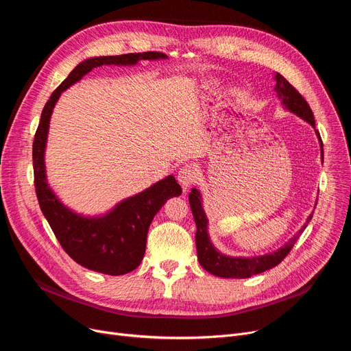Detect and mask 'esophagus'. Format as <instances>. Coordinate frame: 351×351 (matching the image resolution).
<instances>
[{
	"mask_svg": "<svg viewBox=\"0 0 351 351\" xmlns=\"http://www.w3.org/2000/svg\"><path fill=\"white\" fill-rule=\"evenodd\" d=\"M197 176H199V171L195 165L182 166L179 173H178V180L182 185L183 191H188L192 183H195L197 180Z\"/></svg>",
	"mask_w": 351,
	"mask_h": 351,
	"instance_id": "34e87169",
	"label": "esophagus"
}]
</instances>
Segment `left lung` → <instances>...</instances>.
I'll return each instance as SVG.
<instances>
[{
    "label": "left lung",
    "mask_w": 351,
    "mask_h": 351,
    "mask_svg": "<svg viewBox=\"0 0 351 351\" xmlns=\"http://www.w3.org/2000/svg\"><path fill=\"white\" fill-rule=\"evenodd\" d=\"M274 78H276V92H278L279 98L283 101V105L289 110H291L293 114H296L300 118H303L304 121H307L313 128H316L315 117H313L311 109H310L308 104L306 102V99L302 97L300 92L294 88L283 75H280L279 72H276ZM316 134L319 136L322 154H323V141L320 138L319 131H316ZM189 205H191L195 223H196L195 241H196L199 263L209 273L219 276V278H225V279L252 278L253 274L263 273L274 266H278L279 263H282V261L293 249L294 243L298 242V239L300 237V234L303 233V230L306 229L307 223L310 222V219L313 216V215L308 216L306 225L278 252H273L270 254H265V256H259V257H230V256L220 254L210 243L209 236H208V219L205 216L204 208H202L200 195L195 188L189 193Z\"/></svg>",
    "instance_id": "1"
}]
</instances>
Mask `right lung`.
<instances>
[{
  "label": "right lung",
  "mask_w": 351,
  "mask_h": 351,
  "mask_svg": "<svg viewBox=\"0 0 351 351\" xmlns=\"http://www.w3.org/2000/svg\"><path fill=\"white\" fill-rule=\"evenodd\" d=\"M166 58L163 52L147 51L89 58L75 66L45 104L32 143L34 185L40 208L62 249L78 265L105 274L119 276L135 270L145 254L151 222L166 200L179 196L182 188L171 175L146 191L129 197L102 217H84L71 212L55 197L45 179L44 151L49 118L61 92L101 65H134L141 60Z\"/></svg>",
  "instance_id": "1"
}]
</instances>
